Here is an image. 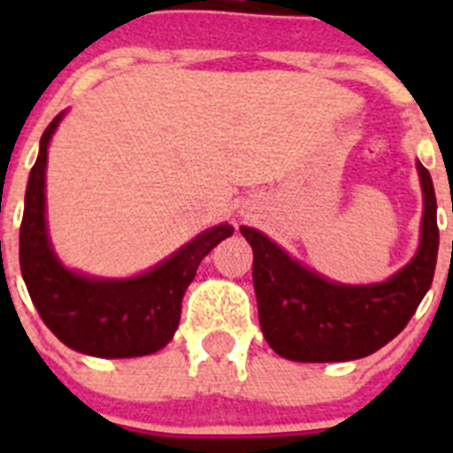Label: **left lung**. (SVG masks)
<instances>
[{"instance_id": "1", "label": "left lung", "mask_w": 453, "mask_h": 453, "mask_svg": "<svg viewBox=\"0 0 453 453\" xmlns=\"http://www.w3.org/2000/svg\"><path fill=\"white\" fill-rule=\"evenodd\" d=\"M418 174L424 195L419 247L388 281H331L258 229L240 226L254 250L251 276L261 329L276 354L297 363L356 361L388 345L413 318L434 281L440 242L434 181L419 161Z\"/></svg>"}]
</instances>
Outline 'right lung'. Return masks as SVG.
Segmentation results:
<instances>
[{"label":"right lung","mask_w":453,"mask_h":453,"mask_svg":"<svg viewBox=\"0 0 453 453\" xmlns=\"http://www.w3.org/2000/svg\"><path fill=\"white\" fill-rule=\"evenodd\" d=\"M63 113L40 138L19 226V267L35 311L70 349L95 358H135L163 349L181 318V299L203 256L234 234L218 224L186 242L170 258L129 279H102L70 270L51 247L45 218V172L51 135Z\"/></svg>","instance_id":"obj_1"}]
</instances>
